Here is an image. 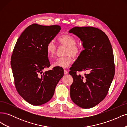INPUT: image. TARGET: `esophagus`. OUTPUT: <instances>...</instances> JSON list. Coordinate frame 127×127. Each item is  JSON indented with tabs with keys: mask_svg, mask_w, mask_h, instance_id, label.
I'll list each match as a JSON object with an SVG mask.
<instances>
[{
	"mask_svg": "<svg viewBox=\"0 0 127 127\" xmlns=\"http://www.w3.org/2000/svg\"><path fill=\"white\" fill-rule=\"evenodd\" d=\"M64 75H67V74H68V71L67 70H64Z\"/></svg>",
	"mask_w": 127,
	"mask_h": 127,
	"instance_id": "1",
	"label": "esophagus"
}]
</instances>
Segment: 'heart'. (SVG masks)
Returning a JSON list of instances; mask_svg holds the SVG:
<instances>
[{
	"label": "heart",
	"mask_w": 127,
	"mask_h": 127,
	"mask_svg": "<svg viewBox=\"0 0 127 127\" xmlns=\"http://www.w3.org/2000/svg\"><path fill=\"white\" fill-rule=\"evenodd\" d=\"M58 41L61 45L67 47L65 51L66 56L57 58L53 63V66L61 68H66L72 63V57H78L82 51V47L77 43L76 38L70 34H64L58 38ZM46 50L49 57L52 58L55 56L57 51V45L53 40L48 42Z\"/></svg>",
	"instance_id": "1"
}]
</instances>
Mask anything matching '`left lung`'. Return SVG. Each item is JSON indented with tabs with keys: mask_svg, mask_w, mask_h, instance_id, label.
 Instances as JSON below:
<instances>
[{
	"mask_svg": "<svg viewBox=\"0 0 127 127\" xmlns=\"http://www.w3.org/2000/svg\"><path fill=\"white\" fill-rule=\"evenodd\" d=\"M69 33L77 36L84 48L70 68L73 77L70 95L78 106L90 109L105 98L115 73L112 46L105 33L91 26H75ZM88 70L84 77L76 72Z\"/></svg>",
	"mask_w": 127,
	"mask_h": 127,
	"instance_id": "1",
	"label": "left lung"
}]
</instances>
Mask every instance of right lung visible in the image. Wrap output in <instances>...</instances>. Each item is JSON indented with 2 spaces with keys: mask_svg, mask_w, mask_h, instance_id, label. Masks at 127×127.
<instances>
[{
  "mask_svg": "<svg viewBox=\"0 0 127 127\" xmlns=\"http://www.w3.org/2000/svg\"><path fill=\"white\" fill-rule=\"evenodd\" d=\"M61 29L59 25H30L17 41L11 56V67L16 89L21 96L33 105H41L52 97L57 84L64 75L61 68L50 66L46 47Z\"/></svg>",
  "mask_w": 127,
  "mask_h": 127,
  "instance_id": "1",
  "label": "right lung"
}]
</instances>
